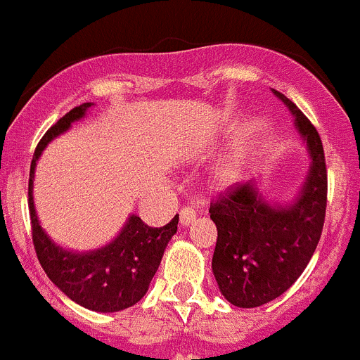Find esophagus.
Returning a JSON list of instances; mask_svg holds the SVG:
<instances>
[{"mask_svg": "<svg viewBox=\"0 0 360 360\" xmlns=\"http://www.w3.org/2000/svg\"><path fill=\"white\" fill-rule=\"evenodd\" d=\"M195 217H198V212H195L194 206H184V208L180 210L181 226H191V224L195 220Z\"/></svg>", "mask_w": 360, "mask_h": 360, "instance_id": "obj_1", "label": "esophagus"}]
</instances>
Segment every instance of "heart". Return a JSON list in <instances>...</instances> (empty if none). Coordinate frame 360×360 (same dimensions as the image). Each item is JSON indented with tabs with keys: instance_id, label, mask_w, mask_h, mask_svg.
<instances>
[{
	"instance_id": "b5f03b06",
	"label": "heart",
	"mask_w": 360,
	"mask_h": 360,
	"mask_svg": "<svg viewBox=\"0 0 360 360\" xmlns=\"http://www.w3.org/2000/svg\"><path fill=\"white\" fill-rule=\"evenodd\" d=\"M238 180V166L236 165H227L224 168H220V172L217 173V181L219 185L226 187V185H231L233 181Z\"/></svg>"
}]
</instances>
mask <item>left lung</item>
I'll use <instances>...</instances> for the list:
<instances>
[{
  "label": "left lung",
  "instance_id": "left-lung-1",
  "mask_svg": "<svg viewBox=\"0 0 360 360\" xmlns=\"http://www.w3.org/2000/svg\"><path fill=\"white\" fill-rule=\"evenodd\" d=\"M296 119L308 148V175L289 205L266 201L254 181L219 194L210 205L217 226L212 269L222 296L238 308H257L282 296L308 266L327 206V169L315 126L287 96L273 89Z\"/></svg>",
  "mask_w": 360,
  "mask_h": 360
}]
</instances>
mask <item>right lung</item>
Segmentation results:
<instances>
[{
  "mask_svg": "<svg viewBox=\"0 0 360 360\" xmlns=\"http://www.w3.org/2000/svg\"><path fill=\"white\" fill-rule=\"evenodd\" d=\"M92 103L75 106L51 127L38 143L31 161L30 202L31 231L38 261L60 292L92 311L112 313L136 304L147 294L166 247L179 226V215L162 227H150L136 215L127 219L119 236L105 247L91 252L64 250L47 236L40 226L33 202V179L37 161L54 138L70 129L75 120L85 117Z\"/></svg>",
  "mask_w": 360,
  "mask_h": 360,
  "instance_id": "obj_1",
  "label": "right lung"
}]
</instances>
